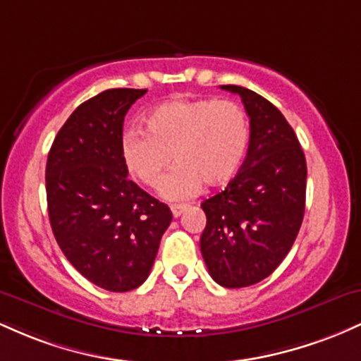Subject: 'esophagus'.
Segmentation results:
<instances>
[{
    "mask_svg": "<svg viewBox=\"0 0 361 361\" xmlns=\"http://www.w3.org/2000/svg\"><path fill=\"white\" fill-rule=\"evenodd\" d=\"M185 209H186L185 205H171V212H173V217H180V215L185 212Z\"/></svg>",
    "mask_w": 361,
    "mask_h": 361,
    "instance_id": "34e87169",
    "label": "esophagus"
}]
</instances>
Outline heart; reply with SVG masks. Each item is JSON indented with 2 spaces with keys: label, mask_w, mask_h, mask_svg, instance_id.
<instances>
[{
  "label": "heart",
  "mask_w": 361,
  "mask_h": 361,
  "mask_svg": "<svg viewBox=\"0 0 361 361\" xmlns=\"http://www.w3.org/2000/svg\"><path fill=\"white\" fill-rule=\"evenodd\" d=\"M146 132L122 135V159L140 185L156 188L171 159L161 195L185 202L202 190L234 180L250 146V118L239 103L214 98H175L156 105L144 117Z\"/></svg>",
  "instance_id": "1"
}]
</instances>
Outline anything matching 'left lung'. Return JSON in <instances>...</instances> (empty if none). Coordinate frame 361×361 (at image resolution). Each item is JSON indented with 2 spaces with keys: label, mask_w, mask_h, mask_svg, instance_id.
<instances>
[{
  "label": "left lung",
  "mask_w": 361,
  "mask_h": 361,
  "mask_svg": "<svg viewBox=\"0 0 361 361\" xmlns=\"http://www.w3.org/2000/svg\"><path fill=\"white\" fill-rule=\"evenodd\" d=\"M221 88L241 97L251 135L234 180L202 204L207 226L200 250L219 285L241 288L271 275L288 255L304 219L307 164L275 105L243 86Z\"/></svg>",
  "instance_id": "left-lung-1"
}]
</instances>
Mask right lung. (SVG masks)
I'll use <instances>...</instances> for the list:
<instances>
[{
	"instance_id": "add662e5",
	"label": "right lung",
	"mask_w": 361,
	"mask_h": 361,
	"mask_svg": "<svg viewBox=\"0 0 361 361\" xmlns=\"http://www.w3.org/2000/svg\"><path fill=\"white\" fill-rule=\"evenodd\" d=\"M146 91L114 88L81 103L47 156L45 190L56 241L85 279L110 292L146 281L173 219L166 204L128 180L122 159L123 117Z\"/></svg>"
}]
</instances>
